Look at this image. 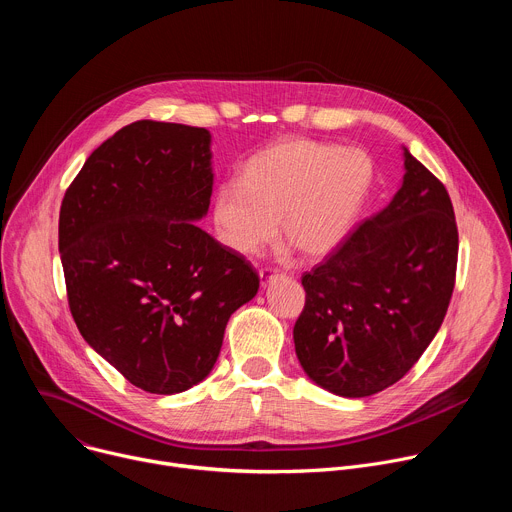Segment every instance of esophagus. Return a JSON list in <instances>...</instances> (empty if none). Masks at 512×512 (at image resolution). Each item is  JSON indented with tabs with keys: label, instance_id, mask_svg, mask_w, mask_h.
Listing matches in <instances>:
<instances>
[{
	"label": "esophagus",
	"instance_id": "34e87169",
	"mask_svg": "<svg viewBox=\"0 0 512 512\" xmlns=\"http://www.w3.org/2000/svg\"><path fill=\"white\" fill-rule=\"evenodd\" d=\"M275 275H277V273H275L273 269H267V267H265V269H259V279H261L263 285H267Z\"/></svg>",
	"mask_w": 512,
	"mask_h": 512
}]
</instances>
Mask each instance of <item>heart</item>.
<instances>
[{
  "label": "heart",
  "instance_id": "obj_1",
  "mask_svg": "<svg viewBox=\"0 0 512 512\" xmlns=\"http://www.w3.org/2000/svg\"><path fill=\"white\" fill-rule=\"evenodd\" d=\"M362 150L310 139H285L249 158L239 182L218 188L214 225L231 251L251 257L277 235L306 257L336 249L373 182Z\"/></svg>",
  "mask_w": 512,
  "mask_h": 512
}]
</instances>
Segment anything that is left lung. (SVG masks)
<instances>
[{"label": "left lung", "mask_w": 512, "mask_h": 512, "mask_svg": "<svg viewBox=\"0 0 512 512\" xmlns=\"http://www.w3.org/2000/svg\"><path fill=\"white\" fill-rule=\"evenodd\" d=\"M393 200L310 273L294 326L306 375L340 397L403 379L440 330L456 283L458 227L446 186L409 150Z\"/></svg>", "instance_id": "8db88e82"}]
</instances>
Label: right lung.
Masks as SVG:
<instances>
[{
	"mask_svg": "<svg viewBox=\"0 0 512 512\" xmlns=\"http://www.w3.org/2000/svg\"><path fill=\"white\" fill-rule=\"evenodd\" d=\"M210 133L135 121L103 141L58 218L79 332L131 385L182 393L208 377L235 310L255 298L251 263L194 221L212 194Z\"/></svg>",
	"mask_w": 512,
	"mask_h": 512,
	"instance_id": "1",
	"label": "right lung"
}]
</instances>
